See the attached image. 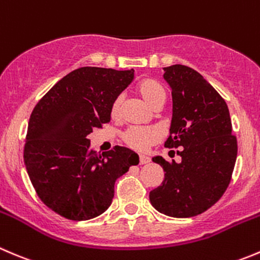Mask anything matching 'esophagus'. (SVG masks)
Wrapping results in <instances>:
<instances>
[{
  "mask_svg": "<svg viewBox=\"0 0 260 260\" xmlns=\"http://www.w3.org/2000/svg\"><path fill=\"white\" fill-rule=\"evenodd\" d=\"M150 157L148 156H145V155H141L140 156V164L141 165H145V164H148L150 162Z\"/></svg>",
  "mask_w": 260,
  "mask_h": 260,
  "instance_id": "1",
  "label": "esophagus"
}]
</instances>
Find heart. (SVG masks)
<instances>
[{
    "label": "heart",
    "instance_id": "1",
    "mask_svg": "<svg viewBox=\"0 0 260 260\" xmlns=\"http://www.w3.org/2000/svg\"><path fill=\"white\" fill-rule=\"evenodd\" d=\"M137 91L141 96L143 98L148 105L152 108L157 107L161 103H165L166 100V92L165 89L161 86L160 82H157L153 79H145L138 84ZM123 96L115 98L112 105V115L113 117H118L120 113V108H122ZM160 138V132L156 128H140L133 127L129 128L123 135V141L127 146L137 151H143L148 147L150 145L155 143L156 141Z\"/></svg>",
    "mask_w": 260,
    "mask_h": 260
}]
</instances>
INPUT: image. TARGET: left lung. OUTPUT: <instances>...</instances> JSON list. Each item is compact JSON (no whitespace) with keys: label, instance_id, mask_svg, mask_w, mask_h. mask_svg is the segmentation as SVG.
Listing matches in <instances>:
<instances>
[{"label":"left lung","instance_id":"8db88e82","mask_svg":"<svg viewBox=\"0 0 260 260\" xmlns=\"http://www.w3.org/2000/svg\"><path fill=\"white\" fill-rule=\"evenodd\" d=\"M173 96L170 136L165 147H181L180 162L152 157L165 171L162 184L150 191L158 212L193 217L212 207L225 193L238 156L228 104L197 71L183 64L164 69Z\"/></svg>","mask_w":260,"mask_h":260}]
</instances>
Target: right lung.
<instances>
[{
	"mask_svg": "<svg viewBox=\"0 0 260 260\" xmlns=\"http://www.w3.org/2000/svg\"><path fill=\"white\" fill-rule=\"evenodd\" d=\"M135 71L81 67L57 82L35 105L25 142L24 161L45 206L69 220L102 215L114 197V184L140 157L127 147L99 153L87 136L110 120L115 98Z\"/></svg>",
	"mask_w": 260,
	"mask_h": 260,
	"instance_id": "1",
	"label": "right lung"
}]
</instances>
